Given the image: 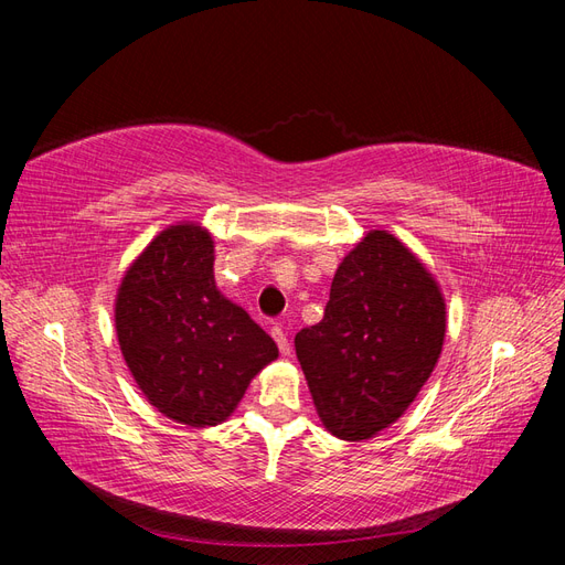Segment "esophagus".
Returning a JSON list of instances; mask_svg holds the SVG:
<instances>
[{"mask_svg":"<svg viewBox=\"0 0 565 565\" xmlns=\"http://www.w3.org/2000/svg\"><path fill=\"white\" fill-rule=\"evenodd\" d=\"M270 334H273V339H276V344H278L280 353H282V355H289V351H292V347H289V339H287V334H285V330H282V324H273Z\"/></svg>","mask_w":565,"mask_h":565,"instance_id":"34e87169","label":"esophagus"}]
</instances>
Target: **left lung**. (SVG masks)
Wrapping results in <instances>:
<instances>
[{
    "mask_svg": "<svg viewBox=\"0 0 565 565\" xmlns=\"http://www.w3.org/2000/svg\"><path fill=\"white\" fill-rule=\"evenodd\" d=\"M446 328L434 273L393 233H365L337 266L322 320L295 337L324 429L355 443L396 424L431 377Z\"/></svg>",
    "mask_w": 565,
    "mask_h": 565,
    "instance_id": "obj_1",
    "label": "left lung"
}]
</instances>
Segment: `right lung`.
Segmentation results:
<instances>
[{"label":"right lung","mask_w":565,"mask_h":565,"mask_svg":"<svg viewBox=\"0 0 565 565\" xmlns=\"http://www.w3.org/2000/svg\"><path fill=\"white\" fill-rule=\"evenodd\" d=\"M115 332L146 401L195 429L224 424L278 347L214 280V241L198 221L160 231L127 266Z\"/></svg>","instance_id":"add662e5"}]
</instances>
